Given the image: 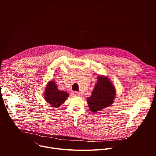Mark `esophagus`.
Wrapping results in <instances>:
<instances>
[{
  "instance_id": "esophagus-1",
  "label": "esophagus",
  "mask_w": 156,
  "mask_h": 156,
  "mask_svg": "<svg viewBox=\"0 0 156 156\" xmlns=\"http://www.w3.org/2000/svg\"><path fill=\"white\" fill-rule=\"evenodd\" d=\"M72 94L75 96H81V94L79 93H77V92H73Z\"/></svg>"
}]
</instances>
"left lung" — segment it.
Segmentation results:
<instances>
[{
    "mask_svg": "<svg viewBox=\"0 0 156 156\" xmlns=\"http://www.w3.org/2000/svg\"><path fill=\"white\" fill-rule=\"evenodd\" d=\"M91 96L87 98L90 111L97 112L111 105L116 96L115 87L106 76L99 75Z\"/></svg>",
    "mask_w": 156,
    "mask_h": 156,
    "instance_id": "8db88e82",
    "label": "left lung"
}]
</instances>
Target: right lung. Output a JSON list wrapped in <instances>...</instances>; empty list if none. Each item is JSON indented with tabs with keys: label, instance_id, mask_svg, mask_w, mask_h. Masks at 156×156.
Masks as SVG:
<instances>
[{
	"label": "right lung",
	"instance_id": "add662e5",
	"mask_svg": "<svg viewBox=\"0 0 156 156\" xmlns=\"http://www.w3.org/2000/svg\"><path fill=\"white\" fill-rule=\"evenodd\" d=\"M44 95L46 102L55 108L60 107L69 96L66 91L58 90L54 81L48 83Z\"/></svg>",
	"mask_w": 156,
	"mask_h": 156
}]
</instances>
